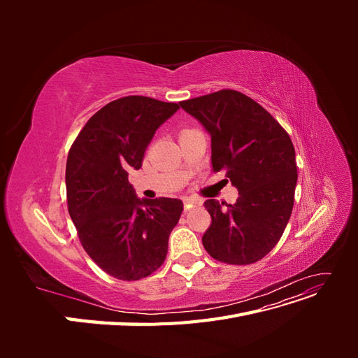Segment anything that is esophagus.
Instances as JSON below:
<instances>
[{"instance_id":"esophagus-1","label":"esophagus","mask_w":358,"mask_h":358,"mask_svg":"<svg viewBox=\"0 0 358 358\" xmlns=\"http://www.w3.org/2000/svg\"><path fill=\"white\" fill-rule=\"evenodd\" d=\"M197 204H201V201L197 200V199H192V197L183 199V206H185V210H189L191 208H194V206H197Z\"/></svg>"}]
</instances>
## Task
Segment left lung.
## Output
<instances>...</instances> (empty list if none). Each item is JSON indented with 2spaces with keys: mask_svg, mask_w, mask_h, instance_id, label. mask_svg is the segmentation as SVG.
<instances>
[{
  "mask_svg": "<svg viewBox=\"0 0 358 358\" xmlns=\"http://www.w3.org/2000/svg\"><path fill=\"white\" fill-rule=\"evenodd\" d=\"M210 136L212 167L227 169L236 204L206 200L203 246L227 264H252L279 242L297 185L296 150L276 119L245 94L222 90L179 103Z\"/></svg>",
  "mask_w": 358,
  "mask_h": 358,
  "instance_id": "8db88e82",
  "label": "left lung"
}]
</instances>
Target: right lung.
Segmentation results:
<instances>
[{
  "label": "right lung",
  "mask_w": 358,
  "mask_h": 358,
  "mask_svg": "<svg viewBox=\"0 0 358 358\" xmlns=\"http://www.w3.org/2000/svg\"><path fill=\"white\" fill-rule=\"evenodd\" d=\"M178 109L140 95L115 100L86 122L69 152L70 218L85 251L113 278H146L166 259L183 203L138 199L128 171L142 167L155 131Z\"/></svg>",
  "instance_id": "obj_1"
}]
</instances>
